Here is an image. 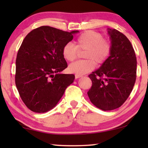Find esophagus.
Returning a JSON list of instances; mask_svg holds the SVG:
<instances>
[{"mask_svg": "<svg viewBox=\"0 0 148 148\" xmlns=\"http://www.w3.org/2000/svg\"><path fill=\"white\" fill-rule=\"evenodd\" d=\"M82 75H75V79H78V78H80V77H82Z\"/></svg>", "mask_w": 148, "mask_h": 148, "instance_id": "1", "label": "esophagus"}]
</instances>
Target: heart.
<instances>
[{"label":"heart","mask_w":148,"mask_h":148,"mask_svg":"<svg viewBox=\"0 0 148 148\" xmlns=\"http://www.w3.org/2000/svg\"><path fill=\"white\" fill-rule=\"evenodd\" d=\"M76 45L66 43L62 50L63 58L67 61L75 60L78 49L86 50L85 60H78L69 66V71L77 75H84L94 69L96 63L104 64L110 55L112 46L108 40L105 39L102 34L94 31H86L77 38Z\"/></svg>","instance_id":"heart-1"}]
</instances>
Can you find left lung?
I'll use <instances>...</instances> for the list:
<instances>
[{"label":"left lung","mask_w":148,"mask_h":148,"mask_svg":"<svg viewBox=\"0 0 148 148\" xmlns=\"http://www.w3.org/2000/svg\"><path fill=\"white\" fill-rule=\"evenodd\" d=\"M111 40L110 55L98 69L89 75L92 86L89 98L102 110L119 108L128 98L136 80L137 59L132 45L124 34L108 29Z\"/></svg>","instance_id":"1"}]
</instances>
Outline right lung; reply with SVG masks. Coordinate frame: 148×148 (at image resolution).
<instances>
[{
    "label": "right lung",
    "instance_id": "right-lung-1",
    "mask_svg": "<svg viewBox=\"0 0 148 148\" xmlns=\"http://www.w3.org/2000/svg\"><path fill=\"white\" fill-rule=\"evenodd\" d=\"M78 32L41 26L24 38L16 58L15 84L29 110L38 113L51 110L73 82L74 75L60 73L67 67L62 50Z\"/></svg>",
    "mask_w": 148,
    "mask_h": 148
}]
</instances>
